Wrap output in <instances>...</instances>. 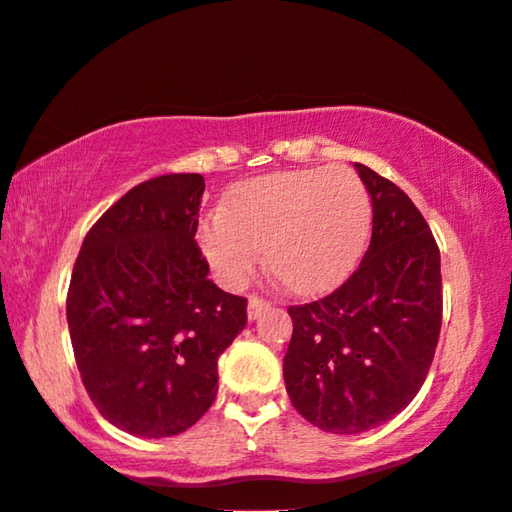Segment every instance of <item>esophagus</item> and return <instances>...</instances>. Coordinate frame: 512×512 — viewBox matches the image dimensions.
I'll return each instance as SVG.
<instances>
[{
    "label": "esophagus",
    "instance_id": "34e87169",
    "mask_svg": "<svg viewBox=\"0 0 512 512\" xmlns=\"http://www.w3.org/2000/svg\"><path fill=\"white\" fill-rule=\"evenodd\" d=\"M265 308H270V304L263 297H249V306H247V317L249 320H258V315H261Z\"/></svg>",
    "mask_w": 512,
    "mask_h": 512
}]
</instances>
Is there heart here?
I'll use <instances>...</instances> for the list:
<instances>
[{
    "instance_id": "1",
    "label": "heart",
    "mask_w": 512,
    "mask_h": 512,
    "mask_svg": "<svg viewBox=\"0 0 512 512\" xmlns=\"http://www.w3.org/2000/svg\"><path fill=\"white\" fill-rule=\"evenodd\" d=\"M372 204L347 167L286 170L242 181L199 224V247L226 288L267 261L292 290L320 292L351 272L370 236Z\"/></svg>"
}]
</instances>
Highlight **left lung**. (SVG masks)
I'll return each mask as SVG.
<instances>
[{
	"label": "left lung",
	"mask_w": 512,
	"mask_h": 512,
	"mask_svg": "<svg viewBox=\"0 0 512 512\" xmlns=\"http://www.w3.org/2000/svg\"><path fill=\"white\" fill-rule=\"evenodd\" d=\"M372 197V240L338 290L290 306L283 379L317 429L354 435L385 424L420 392L442 324L440 249L404 190L356 163Z\"/></svg>",
	"instance_id": "8db88e82"
}]
</instances>
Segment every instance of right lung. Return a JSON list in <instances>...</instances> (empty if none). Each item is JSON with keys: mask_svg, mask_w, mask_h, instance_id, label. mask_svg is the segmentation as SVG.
Masks as SVG:
<instances>
[{"mask_svg": "<svg viewBox=\"0 0 512 512\" xmlns=\"http://www.w3.org/2000/svg\"><path fill=\"white\" fill-rule=\"evenodd\" d=\"M201 174H165L117 199L83 240L67 292L74 358L117 429L170 438L217 395V358L247 324V299L208 279L195 242Z\"/></svg>", "mask_w": 512, "mask_h": 512, "instance_id": "obj_1", "label": "right lung"}]
</instances>
